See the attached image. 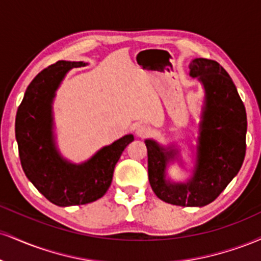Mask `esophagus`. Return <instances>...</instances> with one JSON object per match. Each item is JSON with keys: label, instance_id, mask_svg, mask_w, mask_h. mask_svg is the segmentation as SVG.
Returning a JSON list of instances; mask_svg holds the SVG:
<instances>
[{"label": "esophagus", "instance_id": "34e87169", "mask_svg": "<svg viewBox=\"0 0 261 261\" xmlns=\"http://www.w3.org/2000/svg\"><path fill=\"white\" fill-rule=\"evenodd\" d=\"M149 134V128L146 125H139L136 127V135L139 137H146Z\"/></svg>", "mask_w": 261, "mask_h": 261}]
</instances>
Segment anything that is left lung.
Masks as SVG:
<instances>
[{
  "instance_id": "1",
  "label": "left lung",
  "mask_w": 261,
  "mask_h": 261,
  "mask_svg": "<svg viewBox=\"0 0 261 261\" xmlns=\"http://www.w3.org/2000/svg\"><path fill=\"white\" fill-rule=\"evenodd\" d=\"M189 67L190 76L201 81L206 93L194 175L185 184L167 182V163L176 152L166 151L154 141L146 140L148 179L162 201L178 206H205L217 199L243 164L247 113L232 79L217 61L195 59Z\"/></svg>"
}]
</instances>
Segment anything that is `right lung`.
Instances as JSON below:
<instances>
[{
    "label": "right lung",
    "mask_w": 261,
    "mask_h": 261,
    "mask_svg": "<svg viewBox=\"0 0 261 261\" xmlns=\"http://www.w3.org/2000/svg\"><path fill=\"white\" fill-rule=\"evenodd\" d=\"M85 62L58 61L39 72L27 88L16 115V139L27 178L58 206L85 205L100 199L112 184L115 164L134 141L126 135L101 148L86 163L71 164L54 145L51 101L68 70Z\"/></svg>",
    "instance_id": "right-lung-1"
}]
</instances>
